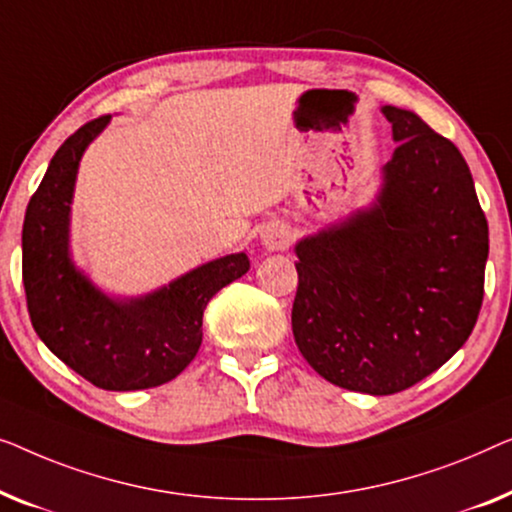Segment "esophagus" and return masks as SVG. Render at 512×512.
<instances>
[{"label":"esophagus","instance_id":"34e87169","mask_svg":"<svg viewBox=\"0 0 512 512\" xmlns=\"http://www.w3.org/2000/svg\"><path fill=\"white\" fill-rule=\"evenodd\" d=\"M292 243V232L287 225H280V222H273L262 232V246L266 250H287Z\"/></svg>","mask_w":512,"mask_h":512}]
</instances>
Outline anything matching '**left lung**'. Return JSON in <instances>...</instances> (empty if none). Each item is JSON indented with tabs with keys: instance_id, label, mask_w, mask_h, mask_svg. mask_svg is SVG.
<instances>
[{
	"instance_id": "1",
	"label": "left lung",
	"mask_w": 512,
	"mask_h": 512,
	"mask_svg": "<svg viewBox=\"0 0 512 512\" xmlns=\"http://www.w3.org/2000/svg\"><path fill=\"white\" fill-rule=\"evenodd\" d=\"M383 113L399 146L376 201L294 246L299 352L329 383L373 397L408 390L462 348L489 253L487 218L455 143L413 111Z\"/></svg>"
}]
</instances>
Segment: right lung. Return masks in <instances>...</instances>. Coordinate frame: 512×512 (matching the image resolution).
Returning <instances> with one entry per match:
<instances>
[{"instance_id": "1", "label": "right lung", "mask_w": 512, "mask_h": 512, "mask_svg": "<svg viewBox=\"0 0 512 512\" xmlns=\"http://www.w3.org/2000/svg\"><path fill=\"white\" fill-rule=\"evenodd\" d=\"M111 115L85 122L57 148L23 225V285L32 327L78 376L111 392L174 380L201 345L213 294L250 269L246 253L206 262L160 290L132 299L104 294L69 253V213L78 164Z\"/></svg>"}]
</instances>
